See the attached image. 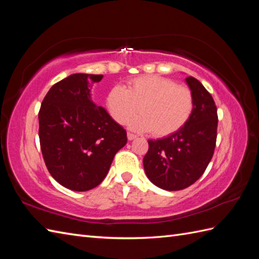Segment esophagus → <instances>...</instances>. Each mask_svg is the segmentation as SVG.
<instances>
[{
    "label": "esophagus",
    "mask_w": 259,
    "mask_h": 259,
    "mask_svg": "<svg viewBox=\"0 0 259 259\" xmlns=\"http://www.w3.org/2000/svg\"><path fill=\"white\" fill-rule=\"evenodd\" d=\"M136 138H137L136 135L131 134V133H128V139H129V140H135Z\"/></svg>",
    "instance_id": "obj_1"
}]
</instances>
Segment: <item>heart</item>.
<instances>
[{"instance_id": "obj_1", "label": "heart", "mask_w": 259, "mask_h": 259, "mask_svg": "<svg viewBox=\"0 0 259 259\" xmlns=\"http://www.w3.org/2000/svg\"><path fill=\"white\" fill-rule=\"evenodd\" d=\"M112 119L124 123L139 108L141 114L130 121V128L151 131L156 137L177 133L189 120L194 110V95L188 87L160 75H141L123 88L114 85L106 98Z\"/></svg>"}]
</instances>
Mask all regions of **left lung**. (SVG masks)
Returning a JSON list of instances; mask_svg holds the SVG:
<instances>
[{
  "label": "left lung",
  "mask_w": 259,
  "mask_h": 259,
  "mask_svg": "<svg viewBox=\"0 0 259 259\" xmlns=\"http://www.w3.org/2000/svg\"><path fill=\"white\" fill-rule=\"evenodd\" d=\"M194 95L187 123L166 138L148 140L144 157L147 177L164 190L185 189L199 179L210 162L217 139L218 115L213 99L194 76L186 78Z\"/></svg>",
  "instance_id": "left-lung-1"
}]
</instances>
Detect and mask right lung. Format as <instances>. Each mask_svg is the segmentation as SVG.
Returning <instances> with one entry per match:
<instances>
[{
  "label": "right lung",
  "instance_id": "obj_1",
  "mask_svg": "<svg viewBox=\"0 0 259 259\" xmlns=\"http://www.w3.org/2000/svg\"><path fill=\"white\" fill-rule=\"evenodd\" d=\"M102 78L69 75L52 85L38 111L46 166L60 185L74 191L100 185L114 155L126 144L125 130L91 100V87Z\"/></svg>",
  "mask_w": 259,
  "mask_h": 259
}]
</instances>
